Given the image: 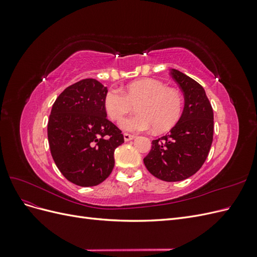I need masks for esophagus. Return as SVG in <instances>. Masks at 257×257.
<instances>
[{"mask_svg":"<svg viewBox=\"0 0 257 257\" xmlns=\"http://www.w3.org/2000/svg\"><path fill=\"white\" fill-rule=\"evenodd\" d=\"M123 136H124V141H125V142H130V141H132V139L135 138L134 135H131V134H127V133H124Z\"/></svg>","mask_w":257,"mask_h":257,"instance_id":"esophagus-1","label":"esophagus"}]
</instances>
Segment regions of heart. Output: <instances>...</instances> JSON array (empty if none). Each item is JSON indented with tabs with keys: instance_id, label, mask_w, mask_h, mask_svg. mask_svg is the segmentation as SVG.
Returning <instances> with one entry per match:
<instances>
[{
	"instance_id": "1",
	"label": "heart",
	"mask_w": 257,
	"mask_h": 257,
	"mask_svg": "<svg viewBox=\"0 0 257 257\" xmlns=\"http://www.w3.org/2000/svg\"><path fill=\"white\" fill-rule=\"evenodd\" d=\"M134 105L137 113L120 122L124 131L137 133L153 126L155 132H165L180 118L183 97L178 90L167 88L164 82L152 78L132 82L124 92L111 88L104 97L105 110L113 121L120 120Z\"/></svg>"
}]
</instances>
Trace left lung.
<instances>
[{
	"label": "left lung",
	"mask_w": 257,
	"mask_h": 257,
	"mask_svg": "<svg viewBox=\"0 0 257 257\" xmlns=\"http://www.w3.org/2000/svg\"><path fill=\"white\" fill-rule=\"evenodd\" d=\"M172 76L184 94L181 118L168 134L152 142L144 159L149 172L167 182L182 181L197 173L213 141V110L201 85L183 73Z\"/></svg>",
	"instance_id": "left-lung-1"
}]
</instances>
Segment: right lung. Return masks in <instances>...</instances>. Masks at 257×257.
Listing matches in <instances>:
<instances>
[{
	"label": "right lung",
	"instance_id": "obj_1",
	"mask_svg": "<svg viewBox=\"0 0 257 257\" xmlns=\"http://www.w3.org/2000/svg\"><path fill=\"white\" fill-rule=\"evenodd\" d=\"M107 88L88 78L67 87L53 103L48 121L52 159L68 181L94 186L109 176L114 150L124 143L121 130L107 119Z\"/></svg>",
	"mask_w": 257,
	"mask_h": 257
}]
</instances>
